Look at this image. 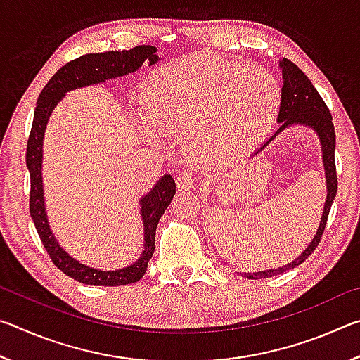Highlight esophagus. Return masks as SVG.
Returning <instances> with one entry per match:
<instances>
[{"mask_svg":"<svg viewBox=\"0 0 360 360\" xmlns=\"http://www.w3.org/2000/svg\"><path fill=\"white\" fill-rule=\"evenodd\" d=\"M176 184H178L179 191H191V188L195 186L192 172H188V169L181 172L178 176H176Z\"/></svg>","mask_w":360,"mask_h":360,"instance_id":"34e87169","label":"esophagus"}]
</instances>
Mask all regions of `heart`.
<instances>
[{
    "instance_id": "1",
    "label": "heart",
    "mask_w": 360,
    "mask_h": 360,
    "mask_svg": "<svg viewBox=\"0 0 360 360\" xmlns=\"http://www.w3.org/2000/svg\"><path fill=\"white\" fill-rule=\"evenodd\" d=\"M281 90L259 66L195 56L155 70L143 92L146 117L158 131L187 138L195 160L214 165L270 130Z\"/></svg>"
}]
</instances>
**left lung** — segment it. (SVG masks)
Returning <instances> with one entry per match:
<instances>
[{"label":"left lung","mask_w":360,"mask_h":360,"mask_svg":"<svg viewBox=\"0 0 360 360\" xmlns=\"http://www.w3.org/2000/svg\"><path fill=\"white\" fill-rule=\"evenodd\" d=\"M279 68L283 71V90H281V106H279L278 114V124L279 129L273 133V136L268 139L265 144L254 152L255 157L259 152L264 150L273 139H275L279 133L289 129L292 125H304L311 129L316 135H318L321 141V150H322V165H324L326 172V184H327V197L324 203V211H322V217L319 222L318 231L309 241L307 249L298 255L295 260L290 264H285L283 266L271 268V270L264 271H254V273H241L236 271V275L246 276L248 279H262V278H271L279 273H284L285 270L295 268L307 260L311 252L318 248L321 236L324 233L328 212H330L332 203L337 195V168H335V129L332 124V114L328 111L324 100L321 98L318 90L314 89L311 81L307 77V75L294 65L288 58L279 60Z\"/></svg>","instance_id":"left-lung-1"}]
</instances>
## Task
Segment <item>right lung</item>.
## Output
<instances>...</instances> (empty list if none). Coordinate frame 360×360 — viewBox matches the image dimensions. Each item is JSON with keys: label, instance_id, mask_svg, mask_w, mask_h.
Instances as JSON below:
<instances>
[{"label": "right lung", "instance_id": "right-lung-1", "mask_svg": "<svg viewBox=\"0 0 360 360\" xmlns=\"http://www.w3.org/2000/svg\"><path fill=\"white\" fill-rule=\"evenodd\" d=\"M160 57L154 46H136L130 51H109L100 53H87L62 66L51 81L46 84L36 103L34 117L27 144V167L32 179L30 192V214L38 230V235L47 254L58 270L66 276L89 285H125L139 281L148 270V264L155 249V229L163 212L172 203L176 193V182L172 174H163L150 191L139 198V214L144 227V245L141 255L117 270H98L76 260L60 246L56 235L49 225L44 184H42V143L51 114L65 95L71 90L87 87V85L103 84L109 79H117L135 72L144 63L155 65Z\"/></svg>", "mask_w": 360, "mask_h": 360}]
</instances>
